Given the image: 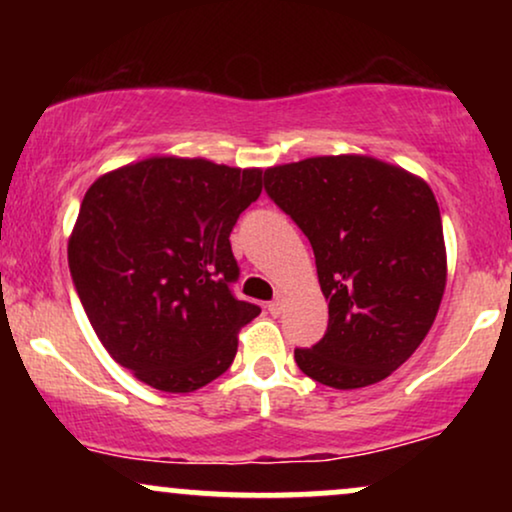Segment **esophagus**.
I'll list each match as a JSON object with an SVG mask.
<instances>
[{
  "label": "esophagus",
  "instance_id": "34e87169",
  "mask_svg": "<svg viewBox=\"0 0 512 512\" xmlns=\"http://www.w3.org/2000/svg\"><path fill=\"white\" fill-rule=\"evenodd\" d=\"M268 312L272 314V317H277L279 312H282V300H272V303H268Z\"/></svg>",
  "mask_w": 512,
  "mask_h": 512
}]
</instances>
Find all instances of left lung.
Instances as JSON below:
<instances>
[{"mask_svg":"<svg viewBox=\"0 0 512 512\" xmlns=\"http://www.w3.org/2000/svg\"><path fill=\"white\" fill-rule=\"evenodd\" d=\"M265 193L312 244L328 328L296 349L333 389L389 377L422 345L445 291L438 202L426 181L370 156H319L265 170Z\"/></svg>","mask_w":512,"mask_h":512,"instance_id":"obj_1","label":"left lung"}]
</instances>
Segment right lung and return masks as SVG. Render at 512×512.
Listing matches in <instances>:
<instances>
[{
    "mask_svg": "<svg viewBox=\"0 0 512 512\" xmlns=\"http://www.w3.org/2000/svg\"><path fill=\"white\" fill-rule=\"evenodd\" d=\"M263 191V170L156 156L88 188L69 272L111 359L137 380L188 394L226 373L237 331L261 307L233 296L230 233Z\"/></svg>",
    "mask_w": 512,
    "mask_h": 512,
    "instance_id": "1",
    "label": "right lung"
}]
</instances>
